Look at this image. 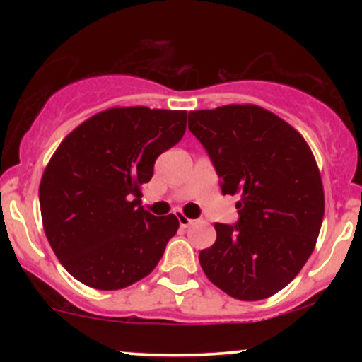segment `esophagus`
Wrapping results in <instances>:
<instances>
[{
	"instance_id": "1",
	"label": "esophagus",
	"mask_w": 362,
	"mask_h": 362,
	"mask_svg": "<svg viewBox=\"0 0 362 362\" xmlns=\"http://www.w3.org/2000/svg\"><path fill=\"white\" fill-rule=\"evenodd\" d=\"M177 218H178V223H180V226H182V228H189L190 224L194 223L192 219L187 218V216H185V214H182V213H178V214H177Z\"/></svg>"
}]
</instances>
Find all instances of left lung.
Returning <instances> with one entry per match:
<instances>
[{"label":"left lung","mask_w":362,"mask_h":362,"mask_svg":"<svg viewBox=\"0 0 362 362\" xmlns=\"http://www.w3.org/2000/svg\"><path fill=\"white\" fill-rule=\"evenodd\" d=\"M190 132L221 178L240 195V219L216 223V242L199 253L207 279L231 298L272 296L300 274L322 228L325 195L305 138L252 103L189 112Z\"/></svg>","instance_id":"obj_1"}]
</instances>
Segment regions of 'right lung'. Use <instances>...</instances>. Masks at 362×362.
<instances>
[{"label": "right lung", "mask_w": 362, "mask_h": 362, "mask_svg": "<svg viewBox=\"0 0 362 362\" xmlns=\"http://www.w3.org/2000/svg\"><path fill=\"white\" fill-rule=\"evenodd\" d=\"M185 127V110L112 107L62 139L44 170L39 199L45 236L74 279L115 291L156 267L178 219L144 209L141 185Z\"/></svg>", "instance_id": "right-lung-1"}]
</instances>
